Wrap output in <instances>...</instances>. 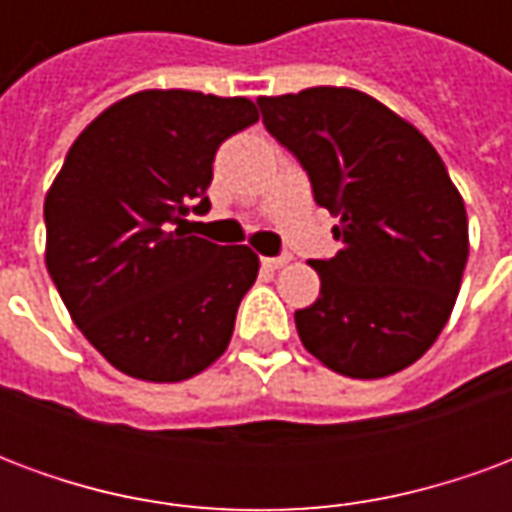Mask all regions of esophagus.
<instances>
[{"label": "esophagus", "mask_w": 512, "mask_h": 512, "mask_svg": "<svg viewBox=\"0 0 512 512\" xmlns=\"http://www.w3.org/2000/svg\"><path fill=\"white\" fill-rule=\"evenodd\" d=\"M290 263V257L288 255H282V257H263V266L271 268V271H277V268H285Z\"/></svg>", "instance_id": "34e87169"}]
</instances>
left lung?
Wrapping results in <instances>:
<instances>
[{"label":"left lung","instance_id":"left-lung-1","mask_svg":"<svg viewBox=\"0 0 512 512\" xmlns=\"http://www.w3.org/2000/svg\"><path fill=\"white\" fill-rule=\"evenodd\" d=\"M263 123L307 169L343 249L312 260L321 296L296 312L304 348L348 378L414 365L450 321L469 219L444 161L408 120L354 87L257 98Z\"/></svg>","mask_w":512,"mask_h":512}]
</instances>
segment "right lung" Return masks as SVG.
Listing matches in <instances>:
<instances>
[{
  "label": "right lung",
  "mask_w": 512,
  "mask_h": 512,
  "mask_svg": "<svg viewBox=\"0 0 512 512\" xmlns=\"http://www.w3.org/2000/svg\"><path fill=\"white\" fill-rule=\"evenodd\" d=\"M249 98L139 90L104 109L51 183L46 268L73 323L120 373L197 376L227 351L260 257L189 235L227 136L257 123Z\"/></svg>",
  "instance_id": "add662e5"
}]
</instances>
